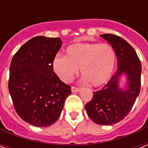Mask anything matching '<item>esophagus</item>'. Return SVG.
<instances>
[{
	"mask_svg": "<svg viewBox=\"0 0 148 148\" xmlns=\"http://www.w3.org/2000/svg\"><path fill=\"white\" fill-rule=\"evenodd\" d=\"M80 90H81L80 88H77V87H74V86L71 87V91H72L73 93H77V92H79Z\"/></svg>",
	"mask_w": 148,
	"mask_h": 148,
	"instance_id": "34e87169",
	"label": "esophagus"
}]
</instances>
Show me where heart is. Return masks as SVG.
I'll return each mask as SVG.
<instances>
[{
    "label": "heart",
    "instance_id": "1",
    "mask_svg": "<svg viewBox=\"0 0 148 148\" xmlns=\"http://www.w3.org/2000/svg\"><path fill=\"white\" fill-rule=\"evenodd\" d=\"M115 63L116 53L108 43L76 42L66 47L65 56H55L52 67L64 82H70L80 68L84 81L98 87L109 80Z\"/></svg>",
    "mask_w": 148,
    "mask_h": 148
}]
</instances>
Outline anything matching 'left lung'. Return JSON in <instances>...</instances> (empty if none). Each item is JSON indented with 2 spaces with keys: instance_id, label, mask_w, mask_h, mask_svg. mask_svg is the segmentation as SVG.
I'll list each match as a JSON object with an SVG mask.
<instances>
[{
  "instance_id": "obj_1",
  "label": "left lung",
  "mask_w": 148,
  "mask_h": 148,
  "mask_svg": "<svg viewBox=\"0 0 148 148\" xmlns=\"http://www.w3.org/2000/svg\"><path fill=\"white\" fill-rule=\"evenodd\" d=\"M101 37L114 49L117 70L101 90L93 93L85 109L94 123L112 125L122 121L135 104L140 92L142 68L136 52L127 41L112 34H104ZM123 77L126 84L121 88L119 84Z\"/></svg>"
}]
</instances>
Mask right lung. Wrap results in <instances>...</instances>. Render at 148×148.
Returning <instances> with one entry per match:
<instances>
[{
    "mask_svg": "<svg viewBox=\"0 0 148 148\" xmlns=\"http://www.w3.org/2000/svg\"><path fill=\"white\" fill-rule=\"evenodd\" d=\"M62 43L60 38L34 37L12 59L8 90L15 110L36 127L54 124L71 93V87L58 78L52 67Z\"/></svg>",
    "mask_w": 148,
    "mask_h": 148,
    "instance_id": "add662e5",
    "label": "right lung"
}]
</instances>
